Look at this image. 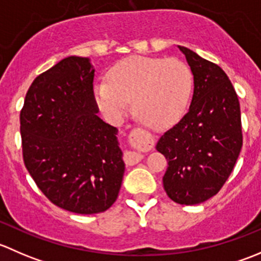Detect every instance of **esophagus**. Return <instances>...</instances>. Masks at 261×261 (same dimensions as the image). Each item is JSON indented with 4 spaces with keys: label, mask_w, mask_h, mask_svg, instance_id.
Instances as JSON below:
<instances>
[{
    "label": "esophagus",
    "mask_w": 261,
    "mask_h": 261,
    "mask_svg": "<svg viewBox=\"0 0 261 261\" xmlns=\"http://www.w3.org/2000/svg\"><path fill=\"white\" fill-rule=\"evenodd\" d=\"M147 138H149L147 134L144 133L140 128H136V130H134L133 133L130 134V141L133 144H136V145H138V144L145 143V141H147ZM143 158L144 155L139 151H126L125 155H123V160H125V163L127 165L138 164Z\"/></svg>",
    "instance_id": "obj_1"
}]
</instances>
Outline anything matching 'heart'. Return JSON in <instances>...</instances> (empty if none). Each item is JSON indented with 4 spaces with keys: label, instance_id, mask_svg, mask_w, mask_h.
<instances>
[{
    "label": "heart",
    "instance_id": "b5f03b06",
    "mask_svg": "<svg viewBox=\"0 0 261 261\" xmlns=\"http://www.w3.org/2000/svg\"><path fill=\"white\" fill-rule=\"evenodd\" d=\"M192 73L177 58L130 57L116 63L107 82L94 86L99 110L111 120H120L134 101L144 123L162 128L174 123L186 111L192 93Z\"/></svg>",
    "mask_w": 261,
    "mask_h": 261
}]
</instances>
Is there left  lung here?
Here are the masks:
<instances>
[{
    "instance_id": "left-lung-1",
    "label": "left lung",
    "mask_w": 261,
    "mask_h": 261,
    "mask_svg": "<svg viewBox=\"0 0 261 261\" xmlns=\"http://www.w3.org/2000/svg\"><path fill=\"white\" fill-rule=\"evenodd\" d=\"M193 74L191 106L164 133L156 150L168 160L163 186L179 204H198L218 193L243 146L238 94L227 74L191 49L178 46Z\"/></svg>"
}]
</instances>
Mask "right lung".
<instances>
[{
  "label": "right lung",
  "mask_w": 261,
  "mask_h": 261,
  "mask_svg": "<svg viewBox=\"0 0 261 261\" xmlns=\"http://www.w3.org/2000/svg\"><path fill=\"white\" fill-rule=\"evenodd\" d=\"M94 69L68 57L34 80L20 114L25 167L55 206L93 215L117 199L125 163L117 128L98 117Z\"/></svg>",
  "instance_id": "add662e5"
}]
</instances>
